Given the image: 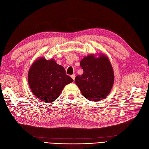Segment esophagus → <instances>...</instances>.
I'll return each mask as SVG.
<instances>
[{
    "instance_id": "34e87169",
    "label": "esophagus",
    "mask_w": 149,
    "mask_h": 149,
    "mask_svg": "<svg viewBox=\"0 0 149 149\" xmlns=\"http://www.w3.org/2000/svg\"><path fill=\"white\" fill-rule=\"evenodd\" d=\"M71 78L74 80H75V74H72V75H71Z\"/></svg>"
}]
</instances>
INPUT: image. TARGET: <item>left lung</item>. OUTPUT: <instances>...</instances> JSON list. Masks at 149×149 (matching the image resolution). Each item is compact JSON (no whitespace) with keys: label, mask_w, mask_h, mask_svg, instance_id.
<instances>
[{"label":"left lung","mask_w":149,"mask_h":149,"mask_svg":"<svg viewBox=\"0 0 149 149\" xmlns=\"http://www.w3.org/2000/svg\"><path fill=\"white\" fill-rule=\"evenodd\" d=\"M83 70L77 75L75 82L82 95L92 101L103 100L111 92L114 82L112 65L104 55L95 58L93 55L85 57L80 61Z\"/></svg>","instance_id":"8db88e82"}]
</instances>
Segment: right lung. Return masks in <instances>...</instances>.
Masks as SVG:
<instances>
[{"mask_svg":"<svg viewBox=\"0 0 149 149\" xmlns=\"http://www.w3.org/2000/svg\"><path fill=\"white\" fill-rule=\"evenodd\" d=\"M28 83L34 95L45 103L53 102L63 89L73 79L66 74L65 68L54 60L40 58L29 69Z\"/></svg>","mask_w":149,"mask_h":149,"instance_id":"1","label":"right lung"}]
</instances>
